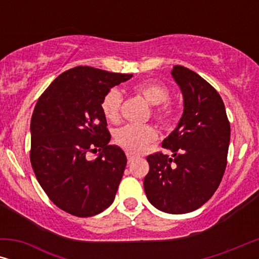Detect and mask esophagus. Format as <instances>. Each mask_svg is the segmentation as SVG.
Listing matches in <instances>:
<instances>
[{
  "label": "esophagus",
  "mask_w": 259,
  "mask_h": 259,
  "mask_svg": "<svg viewBox=\"0 0 259 259\" xmlns=\"http://www.w3.org/2000/svg\"><path fill=\"white\" fill-rule=\"evenodd\" d=\"M134 160V157L132 154H130V153H127V161H128V164H131V162H132Z\"/></svg>",
  "instance_id": "1"
}]
</instances>
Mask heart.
I'll return each instance as SVG.
<instances>
[{"mask_svg": "<svg viewBox=\"0 0 259 259\" xmlns=\"http://www.w3.org/2000/svg\"><path fill=\"white\" fill-rule=\"evenodd\" d=\"M137 94L144 97L148 104L154 106L152 108V116L159 125L166 127L175 120L176 112L171 105L167 104L171 92L168 87L159 81H145L133 86ZM122 95L116 88H112L104 95L101 100L102 114L108 121L118 122L121 115ZM158 138L157 131L150 125H126L115 132V143L120 147L132 154H141Z\"/></svg>", "mask_w": 259, "mask_h": 259, "instance_id": "heart-1", "label": "heart"}]
</instances>
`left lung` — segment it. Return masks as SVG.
<instances>
[{
	"instance_id": "8db88e82",
	"label": "left lung",
	"mask_w": 259,
	"mask_h": 259,
	"mask_svg": "<svg viewBox=\"0 0 259 259\" xmlns=\"http://www.w3.org/2000/svg\"><path fill=\"white\" fill-rule=\"evenodd\" d=\"M171 73L182 90L184 113L162 141L172 158L161 152L147 157L144 190L158 210L182 214L199 208L218 189L228 164L230 122L221 95L206 80L179 65Z\"/></svg>"
}]
</instances>
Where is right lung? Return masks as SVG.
I'll return each mask as SVG.
<instances>
[{"instance_id": "1", "label": "right lung", "mask_w": 259, "mask_h": 259, "mask_svg": "<svg viewBox=\"0 0 259 259\" xmlns=\"http://www.w3.org/2000/svg\"><path fill=\"white\" fill-rule=\"evenodd\" d=\"M132 74L88 66L66 70L35 105L30 121V162L49 199L76 217H92L113 203L127 159L101 111L104 95ZM101 154L87 161L90 151Z\"/></svg>"}]
</instances>
